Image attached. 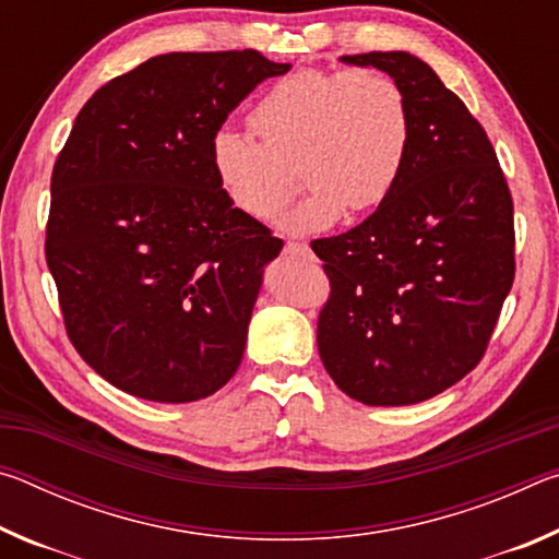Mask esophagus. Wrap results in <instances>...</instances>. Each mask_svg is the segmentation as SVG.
<instances>
[{
	"label": "esophagus",
	"mask_w": 559,
	"mask_h": 559,
	"mask_svg": "<svg viewBox=\"0 0 559 559\" xmlns=\"http://www.w3.org/2000/svg\"><path fill=\"white\" fill-rule=\"evenodd\" d=\"M283 251L286 253H308L310 249L306 243H298V241H286V246H283Z\"/></svg>",
	"instance_id": "esophagus-1"
}]
</instances>
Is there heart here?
<instances>
[{
	"label": "heart",
	"instance_id": "obj_1",
	"mask_svg": "<svg viewBox=\"0 0 559 559\" xmlns=\"http://www.w3.org/2000/svg\"><path fill=\"white\" fill-rule=\"evenodd\" d=\"M249 122L261 143L219 128L210 163L226 200L249 219L269 222L293 194L288 167L308 194L281 219L288 234L365 214L394 192L412 147L409 100L392 75L372 69H300L263 93Z\"/></svg>",
	"mask_w": 559,
	"mask_h": 559
}]
</instances>
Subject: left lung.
<instances>
[{"label":"left lung","mask_w":559,"mask_h":559,"mask_svg":"<svg viewBox=\"0 0 559 559\" xmlns=\"http://www.w3.org/2000/svg\"><path fill=\"white\" fill-rule=\"evenodd\" d=\"M400 83L412 147L372 216L310 246L330 300L318 318L328 374L370 406L416 404L484 357L515 276L513 200L486 130L406 51L343 56Z\"/></svg>","instance_id":"obj_1"}]
</instances>
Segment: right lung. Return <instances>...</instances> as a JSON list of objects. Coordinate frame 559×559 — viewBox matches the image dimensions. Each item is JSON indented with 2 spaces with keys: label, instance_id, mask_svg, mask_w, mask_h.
<instances>
[{
  "label": "right lung",
  "instance_id": "add662e5",
  "mask_svg": "<svg viewBox=\"0 0 559 559\" xmlns=\"http://www.w3.org/2000/svg\"><path fill=\"white\" fill-rule=\"evenodd\" d=\"M290 63L175 51L98 88L53 165L46 263L73 347L103 380L163 404L239 370L263 269L283 241L234 210L210 143Z\"/></svg>",
  "mask_w": 559,
  "mask_h": 559
}]
</instances>
